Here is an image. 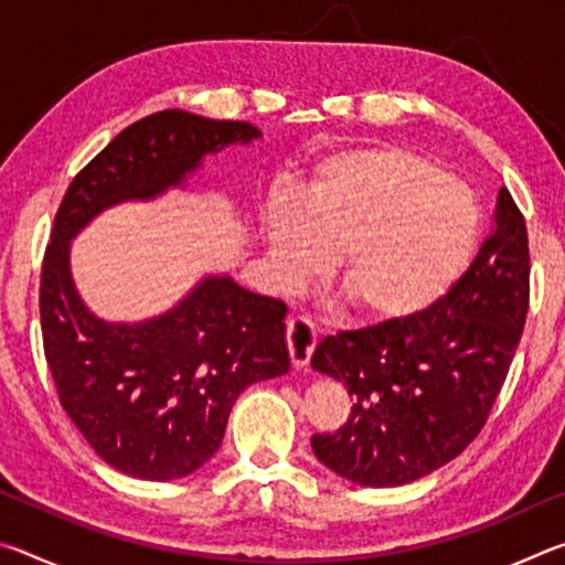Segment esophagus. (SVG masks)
Returning <instances> with one entry per match:
<instances>
[{
	"label": "esophagus",
	"instance_id": "34e87169",
	"mask_svg": "<svg viewBox=\"0 0 565 565\" xmlns=\"http://www.w3.org/2000/svg\"><path fill=\"white\" fill-rule=\"evenodd\" d=\"M319 333L313 323L303 317H296L289 321V331H286V341H289V356L294 369H303L309 363L313 349H317Z\"/></svg>",
	"mask_w": 565,
	"mask_h": 565
}]
</instances>
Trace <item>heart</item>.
<instances>
[{
	"mask_svg": "<svg viewBox=\"0 0 565 565\" xmlns=\"http://www.w3.org/2000/svg\"><path fill=\"white\" fill-rule=\"evenodd\" d=\"M274 279L291 291L327 269L353 319L408 321L441 301L476 252L481 209L436 161L401 147H349L311 164L299 194L262 204Z\"/></svg>",
	"mask_w": 565,
	"mask_h": 565,
	"instance_id": "1",
	"label": "heart"
}]
</instances>
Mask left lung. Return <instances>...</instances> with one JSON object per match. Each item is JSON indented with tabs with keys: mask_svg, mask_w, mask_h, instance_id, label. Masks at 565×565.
<instances>
[{
	"mask_svg": "<svg viewBox=\"0 0 565 565\" xmlns=\"http://www.w3.org/2000/svg\"><path fill=\"white\" fill-rule=\"evenodd\" d=\"M529 234L501 189L493 234L441 301L388 327L341 331L311 356L353 401L337 434H313L319 461L351 483L391 489L428 476L481 431L529 311Z\"/></svg>",
	"mask_w": 565,
	"mask_h": 565,
	"instance_id": "obj_1",
	"label": "left lung"
}]
</instances>
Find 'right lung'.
<instances>
[{
    "label": "right lung",
    "instance_id": "obj_1",
    "mask_svg": "<svg viewBox=\"0 0 565 565\" xmlns=\"http://www.w3.org/2000/svg\"><path fill=\"white\" fill-rule=\"evenodd\" d=\"M256 139L246 121L151 114L74 177L54 216L40 289L44 356L74 426L127 476L174 481L218 451L238 394L291 366L286 303L206 274L164 313L107 321L76 289L72 242L107 209L186 189L209 157Z\"/></svg>",
    "mask_w": 565,
    "mask_h": 565
}]
</instances>
